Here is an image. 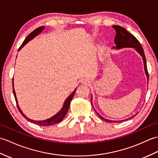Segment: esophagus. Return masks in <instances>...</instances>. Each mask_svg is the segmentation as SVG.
Returning a JSON list of instances; mask_svg holds the SVG:
<instances>
[{
    "label": "esophagus",
    "mask_w": 158,
    "mask_h": 158,
    "mask_svg": "<svg viewBox=\"0 0 158 158\" xmlns=\"http://www.w3.org/2000/svg\"><path fill=\"white\" fill-rule=\"evenodd\" d=\"M82 83H83V84H87V83H88V81L84 79V80H83V81H82Z\"/></svg>",
    "instance_id": "1"
}]
</instances>
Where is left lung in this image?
I'll return each instance as SVG.
<instances>
[{"label": "left lung", "instance_id": "left-lung-1", "mask_svg": "<svg viewBox=\"0 0 158 158\" xmlns=\"http://www.w3.org/2000/svg\"><path fill=\"white\" fill-rule=\"evenodd\" d=\"M113 28L116 31V35L115 37V43L116 44V48H115L119 49L122 48H134L136 49V51L138 52L140 56H142L143 60V63H144V67H145V74L147 77V80L149 81V73L148 70H147V61L145 56V53H144L143 49L142 48L141 45H140V42L138 41L135 36L131 34L128 31H127L126 29L122 27V26H113ZM98 115L100 117V119L102 120H105L107 122H119L121 121H110L109 119H106L103 118L102 117L100 116L98 113ZM134 117V116H133ZM123 121V120H122Z\"/></svg>", "mask_w": 158, "mask_h": 158}]
</instances>
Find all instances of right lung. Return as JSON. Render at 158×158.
<instances>
[{"label": "right lung", "mask_w": 158, "mask_h": 158, "mask_svg": "<svg viewBox=\"0 0 158 158\" xmlns=\"http://www.w3.org/2000/svg\"><path fill=\"white\" fill-rule=\"evenodd\" d=\"M44 28H45V26H41V27H39L37 28H36L35 31H33L31 33H30V34L28 35L27 37L25 39L24 41H23V42L22 43V44L21 45V46L19 47L18 51H19V50L23 48V46L24 45H26V43H27L28 41H30L33 38L35 37L36 35H39V33L42 31V30H43ZM12 83H13V94H14V97H15V101H16V104H17V106H18V109L19 110V113L22 114V115L23 117H25L26 119L28 120L29 122H32L33 123H35V124H36V125L41 126H49L53 125V124L58 123H59L60 122H62V119H64V117H65L67 112H68V110L69 109L70 102H71V100H72V99L73 98V96H74V95H75V90H76V89H75V90H74V91L72 92L71 94H70L68 97V98H66V100H65V102H64V106L62 107V109H61V110H60V111H59L58 113H57L56 115L51 117V118H49L48 119H46V120H44V121H34V120L30 119L29 118H28L27 117L24 115V114H23V113L22 112V110H20L19 107V106L18 105V101H17L15 90H14V88H13V81H12Z\"/></svg>", "instance_id": "obj_1"}]
</instances>
